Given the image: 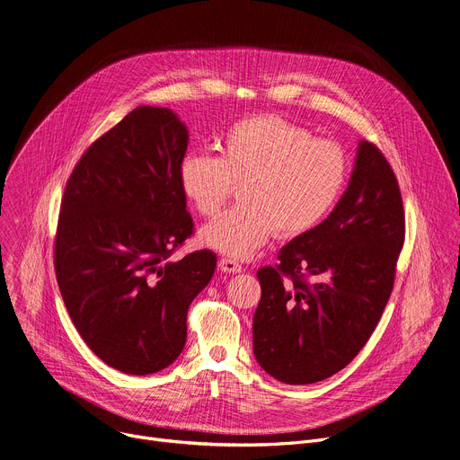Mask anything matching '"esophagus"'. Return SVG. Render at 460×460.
<instances>
[{"label": "esophagus", "mask_w": 460, "mask_h": 460, "mask_svg": "<svg viewBox=\"0 0 460 460\" xmlns=\"http://www.w3.org/2000/svg\"><path fill=\"white\" fill-rule=\"evenodd\" d=\"M218 268H220L224 273H240V271H242V264L236 262V261H233V259H220Z\"/></svg>", "instance_id": "obj_1"}]
</instances>
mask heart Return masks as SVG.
I'll list each match as a JSON object with an SVG mask.
<instances>
[{
    "mask_svg": "<svg viewBox=\"0 0 460 460\" xmlns=\"http://www.w3.org/2000/svg\"><path fill=\"white\" fill-rule=\"evenodd\" d=\"M347 181V159L332 141L279 115L238 120L220 141V157L189 152L180 161V187L196 211L215 217L242 185V203L199 231L224 255H255L277 231L294 238L330 213Z\"/></svg>",
    "mask_w": 460,
    "mask_h": 460,
    "instance_id": "obj_1",
    "label": "heart"
}]
</instances>
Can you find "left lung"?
Wrapping results in <instances>:
<instances>
[{
    "label": "left lung",
    "mask_w": 460,
    "mask_h": 460,
    "mask_svg": "<svg viewBox=\"0 0 460 460\" xmlns=\"http://www.w3.org/2000/svg\"><path fill=\"white\" fill-rule=\"evenodd\" d=\"M403 238L396 176L378 146L359 141L349 187L328 218L286 243L275 268L257 271L259 365L289 385L345 368L385 310Z\"/></svg>",
    "instance_id": "1"
}]
</instances>
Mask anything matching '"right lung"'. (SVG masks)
<instances>
[{
    "label": "right lung",
    "mask_w": 460,
    "mask_h": 460,
    "mask_svg": "<svg viewBox=\"0 0 460 460\" xmlns=\"http://www.w3.org/2000/svg\"><path fill=\"white\" fill-rule=\"evenodd\" d=\"M189 130L169 108L139 106L73 169L58 217L55 271L86 345L124 374L169 367L187 312L215 275L208 249L171 261L194 231L180 187Z\"/></svg>",
    "instance_id": "obj_1"
}]
</instances>
